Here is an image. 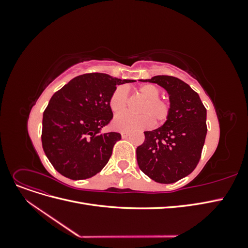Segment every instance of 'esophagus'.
<instances>
[{
  "label": "esophagus",
  "mask_w": 248,
  "mask_h": 248,
  "mask_svg": "<svg viewBox=\"0 0 248 248\" xmlns=\"http://www.w3.org/2000/svg\"><path fill=\"white\" fill-rule=\"evenodd\" d=\"M129 132L128 131H122L121 132V137L123 138V139H126V138H128L129 137Z\"/></svg>",
  "instance_id": "34e87169"
}]
</instances>
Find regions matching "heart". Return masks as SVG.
Segmentation results:
<instances>
[{
  "label": "heart",
  "instance_id": "heart-1",
  "mask_svg": "<svg viewBox=\"0 0 248 248\" xmlns=\"http://www.w3.org/2000/svg\"><path fill=\"white\" fill-rule=\"evenodd\" d=\"M137 92L145 102L140 108V116H134L129 112H122L112 120V127L117 130L133 131L151 128L153 123L161 125L167 121L170 106L166 100L160 99V89L152 84H145L138 88ZM109 108L112 112L118 114L127 108L128 94L123 86L117 87L109 97Z\"/></svg>",
  "mask_w": 248,
  "mask_h": 248
}]
</instances>
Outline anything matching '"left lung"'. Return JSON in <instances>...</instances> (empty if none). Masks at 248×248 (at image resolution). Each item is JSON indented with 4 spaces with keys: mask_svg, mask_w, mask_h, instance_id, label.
<instances>
[{
    "mask_svg": "<svg viewBox=\"0 0 248 248\" xmlns=\"http://www.w3.org/2000/svg\"><path fill=\"white\" fill-rule=\"evenodd\" d=\"M141 81L154 82L170 95V111L161 127L145 131L137 148L140 170L155 182L179 181L197 168L207 134V109L199 94L174 77L157 76Z\"/></svg>",
    "mask_w": 248,
    "mask_h": 248,
    "instance_id": "1",
    "label": "left lung"
}]
</instances>
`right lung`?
<instances>
[{"mask_svg":"<svg viewBox=\"0 0 248 248\" xmlns=\"http://www.w3.org/2000/svg\"><path fill=\"white\" fill-rule=\"evenodd\" d=\"M136 81L104 73H86L57 91L43 112L42 147L60 174L91 178L108 162L121 134L101 133L112 119L109 97L118 85Z\"/></svg>","mask_w":248,"mask_h":248,"instance_id":"obj_1","label":"right lung"}]
</instances>
